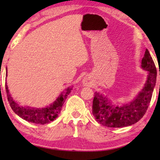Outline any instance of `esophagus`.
Here are the masks:
<instances>
[{
	"mask_svg": "<svg viewBox=\"0 0 160 160\" xmlns=\"http://www.w3.org/2000/svg\"><path fill=\"white\" fill-rule=\"evenodd\" d=\"M83 83H84V85H88L89 84H90V82H88V80L86 79V78H85V79L83 80Z\"/></svg>",
	"mask_w": 160,
	"mask_h": 160,
	"instance_id": "esophagus-1",
	"label": "esophagus"
}]
</instances>
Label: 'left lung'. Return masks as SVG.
Here are the masks:
<instances>
[{
  "label": "left lung",
  "mask_w": 160,
  "mask_h": 160,
  "mask_svg": "<svg viewBox=\"0 0 160 160\" xmlns=\"http://www.w3.org/2000/svg\"><path fill=\"white\" fill-rule=\"evenodd\" d=\"M141 66L148 71L147 82L136 99L129 104L113 105L103 94L94 93L92 114L97 122L109 128H121L134 124L143 117L151 101L157 78L155 65L148 49L142 59Z\"/></svg>",
  "instance_id": "8db88e82"
}]
</instances>
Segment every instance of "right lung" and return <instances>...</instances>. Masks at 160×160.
Wrapping results in <instances>:
<instances>
[{
	"mask_svg": "<svg viewBox=\"0 0 160 160\" xmlns=\"http://www.w3.org/2000/svg\"><path fill=\"white\" fill-rule=\"evenodd\" d=\"M71 90V88L66 89V92L61 93L58 98L50 107L44 108V109H35V108L20 107L17 104L10 96L8 86L5 83V90H6L8 100L13 112L22 118L25 119V121L38 124L48 123L57 117L61 112L65 100Z\"/></svg>",
	"mask_w": 160,
	"mask_h": 160,
	"instance_id": "obj_1",
	"label": "right lung"
}]
</instances>
